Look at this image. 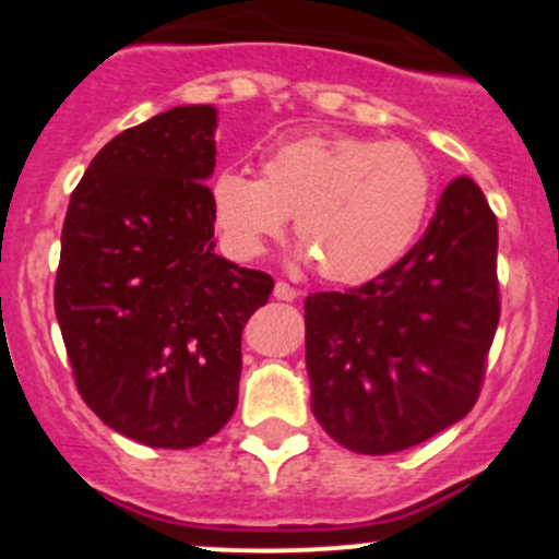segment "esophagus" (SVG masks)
Listing matches in <instances>:
<instances>
[{
	"instance_id": "obj_1",
	"label": "esophagus",
	"mask_w": 559,
	"mask_h": 559,
	"mask_svg": "<svg viewBox=\"0 0 559 559\" xmlns=\"http://www.w3.org/2000/svg\"><path fill=\"white\" fill-rule=\"evenodd\" d=\"M273 297L281 299V301H294V299L299 297V292H297V288H294V286H288L286 281H275Z\"/></svg>"
}]
</instances>
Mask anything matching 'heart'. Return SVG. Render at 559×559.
I'll return each instance as SVG.
<instances>
[{"label":"heart","mask_w":559,"mask_h":559,"mask_svg":"<svg viewBox=\"0 0 559 559\" xmlns=\"http://www.w3.org/2000/svg\"><path fill=\"white\" fill-rule=\"evenodd\" d=\"M433 202L431 165L402 141L301 136L262 159V178L226 168L213 210L228 252L254 260L297 215L299 258L338 284L386 273L418 239Z\"/></svg>","instance_id":"1"}]
</instances>
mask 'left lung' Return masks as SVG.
I'll list each match as a JSON object with an SVG mask.
<instances>
[{
	"instance_id": "left-lung-1",
	"label": "left lung",
	"mask_w": 559,
	"mask_h": 559,
	"mask_svg": "<svg viewBox=\"0 0 559 559\" xmlns=\"http://www.w3.org/2000/svg\"><path fill=\"white\" fill-rule=\"evenodd\" d=\"M497 323V217L460 176L396 265L305 299L312 415L352 452L420 444L473 409Z\"/></svg>"
}]
</instances>
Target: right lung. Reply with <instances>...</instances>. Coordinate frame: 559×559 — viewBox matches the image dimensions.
Returning <instances> with one entry per match:
<instances>
[{
  "label": "right lung",
  "instance_id": "add662e5",
  "mask_svg": "<svg viewBox=\"0 0 559 559\" xmlns=\"http://www.w3.org/2000/svg\"><path fill=\"white\" fill-rule=\"evenodd\" d=\"M217 110L181 105L107 141L70 197L55 312L75 386L155 449L215 436L239 402L241 331L273 278L215 254Z\"/></svg>",
  "mask_w": 559,
  "mask_h": 559
}]
</instances>
